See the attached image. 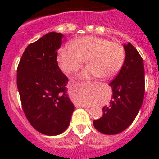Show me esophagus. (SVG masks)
<instances>
[{
  "mask_svg": "<svg viewBox=\"0 0 159 159\" xmlns=\"http://www.w3.org/2000/svg\"><path fill=\"white\" fill-rule=\"evenodd\" d=\"M80 106L82 107H84V108H89V107H91V106H89V105H86V104H80Z\"/></svg>",
  "mask_w": 159,
  "mask_h": 159,
  "instance_id": "34e87169",
  "label": "esophagus"
}]
</instances>
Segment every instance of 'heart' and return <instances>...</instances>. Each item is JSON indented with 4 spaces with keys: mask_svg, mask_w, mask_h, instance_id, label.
I'll return each mask as SVG.
<instances>
[{
    "mask_svg": "<svg viewBox=\"0 0 159 159\" xmlns=\"http://www.w3.org/2000/svg\"><path fill=\"white\" fill-rule=\"evenodd\" d=\"M87 59L88 67L83 75H95L102 79L116 75L125 60V50L119 42L96 36H83L59 50L58 64L67 74L77 71Z\"/></svg>",
    "mask_w": 159,
    "mask_h": 159,
    "instance_id": "obj_1",
    "label": "heart"
}]
</instances>
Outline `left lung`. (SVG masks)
I'll list each match as a JSON object with an SVG mask.
<instances>
[{
  "instance_id": "obj_1",
  "label": "left lung",
  "mask_w": 159,
  "mask_h": 159,
  "mask_svg": "<svg viewBox=\"0 0 159 159\" xmlns=\"http://www.w3.org/2000/svg\"><path fill=\"white\" fill-rule=\"evenodd\" d=\"M124 64L110 85L113 96L110 106L102 108V116L94 120L97 130L116 134L133 123L143 104L145 93L144 65L141 56L131 43L124 44Z\"/></svg>"
}]
</instances>
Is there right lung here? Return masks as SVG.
Wrapping results in <instances>:
<instances>
[{
	"label": "right lung",
	"mask_w": 159,
	"mask_h": 159,
	"mask_svg": "<svg viewBox=\"0 0 159 159\" xmlns=\"http://www.w3.org/2000/svg\"><path fill=\"white\" fill-rule=\"evenodd\" d=\"M62 37L61 33L49 32L30 43L17 67L16 84L24 113L33 128L49 136L67 128L74 111L67 95L68 79L57 60Z\"/></svg>",
	"instance_id": "1"
}]
</instances>
